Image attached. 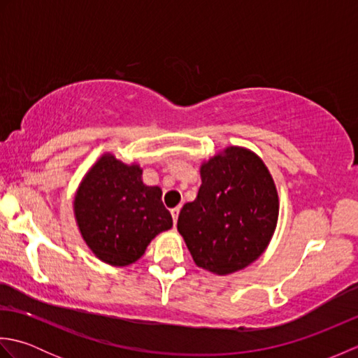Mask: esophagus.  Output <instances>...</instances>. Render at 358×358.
<instances>
[{
  "mask_svg": "<svg viewBox=\"0 0 358 358\" xmlns=\"http://www.w3.org/2000/svg\"><path fill=\"white\" fill-rule=\"evenodd\" d=\"M171 214H172V220H173V224H177V220H178V214H180V208H173V209H171Z\"/></svg>",
  "mask_w": 358,
  "mask_h": 358,
  "instance_id": "34e87169",
  "label": "esophagus"
}]
</instances>
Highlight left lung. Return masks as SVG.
Wrapping results in <instances>:
<instances>
[{"instance_id":"8db88e82","label":"left lung","mask_w":358,"mask_h":358,"mask_svg":"<svg viewBox=\"0 0 358 358\" xmlns=\"http://www.w3.org/2000/svg\"><path fill=\"white\" fill-rule=\"evenodd\" d=\"M277 218L269 171L254 152L232 146L201 166L199 195L180 210L177 227L195 264L224 275L263 254Z\"/></svg>"}]
</instances>
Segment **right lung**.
Segmentation results:
<instances>
[{
	"label": "right lung",
	"instance_id": "1",
	"mask_svg": "<svg viewBox=\"0 0 358 358\" xmlns=\"http://www.w3.org/2000/svg\"><path fill=\"white\" fill-rule=\"evenodd\" d=\"M75 215L92 252L113 266L135 263L150 240L172 227L162 189L141 181L138 166L113 155L100 158L75 196Z\"/></svg>",
	"mask_w": 358,
	"mask_h": 358
}]
</instances>
